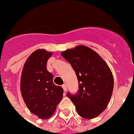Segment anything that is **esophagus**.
Listing matches in <instances>:
<instances>
[{"label":"esophagus","instance_id":"34e87169","mask_svg":"<svg viewBox=\"0 0 134 134\" xmlns=\"http://www.w3.org/2000/svg\"><path fill=\"white\" fill-rule=\"evenodd\" d=\"M62 87H63V90H64V91H67V85H66V84H65V83H64V84H63V86H62Z\"/></svg>","mask_w":134,"mask_h":134}]
</instances>
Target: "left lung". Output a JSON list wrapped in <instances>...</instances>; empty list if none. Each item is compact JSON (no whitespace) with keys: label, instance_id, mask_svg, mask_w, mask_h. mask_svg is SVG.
Returning <instances> with one entry per match:
<instances>
[{"label":"left lung","instance_id":"obj_1","mask_svg":"<svg viewBox=\"0 0 134 134\" xmlns=\"http://www.w3.org/2000/svg\"><path fill=\"white\" fill-rule=\"evenodd\" d=\"M62 56L76 72L79 90L67 93L81 117L89 119L98 117L112 96L114 79L112 71L100 56L84 46L63 51Z\"/></svg>","mask_w":134,"mask_h":134}]
</instances>
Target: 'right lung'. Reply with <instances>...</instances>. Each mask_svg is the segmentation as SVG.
Segmentation results:
<instances>
[{
  "label": "right lung",
  "instance_id": "right-lung-1",
  "mask_svg": "<svg viewBox=\"0 0 134 134\" xmlns=\"http://www.w3.org/2000/svg\"><path fill=\"white\" fill-rule=\"evenodd\" d=\"M52 53L38 49L31 54L24 64L21 76L22 98L31 112L43 119L55 112L63 97V88L53 83V75L47 70Z\"/></svg>",
  "mask_w": 134,
  "mask_h": 134
}]
</instances>
